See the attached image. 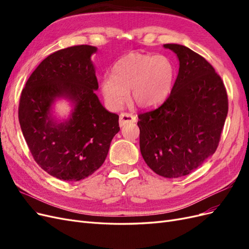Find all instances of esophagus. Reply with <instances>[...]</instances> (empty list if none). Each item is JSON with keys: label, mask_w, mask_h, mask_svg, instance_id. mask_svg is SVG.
<instances>
[{"label": "esophagus", "mask_w": 249, "mask_h": 249, "mask_svg": "<svg viewBox=\"0 0 249 249\" xmlns=\"http://www.w3.org/2000/svg\"><path fill=\"white\" fill-rule=\"evenodd\" d=\"M136 116L130 114V113H122L119 115V125L123 126L129 123H136Z\"/></svg>", "instance_id": "34e87169"}]
</instances>
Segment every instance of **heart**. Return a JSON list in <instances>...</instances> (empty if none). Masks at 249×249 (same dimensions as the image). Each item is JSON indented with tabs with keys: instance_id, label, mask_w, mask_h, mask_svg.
Instances as JSON below:
<instances>
[{
	"instance_id": "obj_1",
	"label": "heart",
	"mask_w": 249,
	"mask_h": 249,
	"mask_svg": "<svg viewBox=\"0 0 249 249\" xmlns=\"http://www.w3.org/2000/svg\"><path fill=\"white\" fill-rule=\"evenodd\" d=\"M175 73V64L167 56L130 53L114 64L112 76L103 77L101 90L112 109L123 106L127 99V91L137 107L153 108L170 93Z\"/></svg>"
}]
</instances>
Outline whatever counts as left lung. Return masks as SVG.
<instances>
[{
    "label": "left lung",
    "mask_w": 249,
    "mask_h": 249,
    "mask_svg": "<svg viewBox=\"0 0 249 249\" xmlns=\"http://www.w3.org/2000/svg\"><path fill=\"white\" fill-rule=\"evenodd\" d=\"M163 47L178 56V77L167 100L140 113L137 124L147 166L171 178L189 175L215 153L229 102L221 78L205 58L180 44Z\"/></svg>",
    "instance_id": "obj_1"
}]
</instances>
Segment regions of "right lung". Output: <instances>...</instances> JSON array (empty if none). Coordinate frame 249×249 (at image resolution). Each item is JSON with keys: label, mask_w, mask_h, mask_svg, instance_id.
<instances>
[{"label": "right lung", "mask_w": 249, "mask_h": 249, "mask_svg": "<svg viewBox=\"0 0 249 249\" xmlns=\"http://www.w3.org/2000/svg\"><path fill=\"white\" fill-rule=\"evenodd\" d=\"M95 47L57 51L37 66L22 89L18 120L34 160L52 177L74 182L99 169L119 131L118 115L105 109L91 61ZM71 102L69 117L57 120L52 106Z\"/></svg>", "instance_id": "obj_1"}]
</instances>
